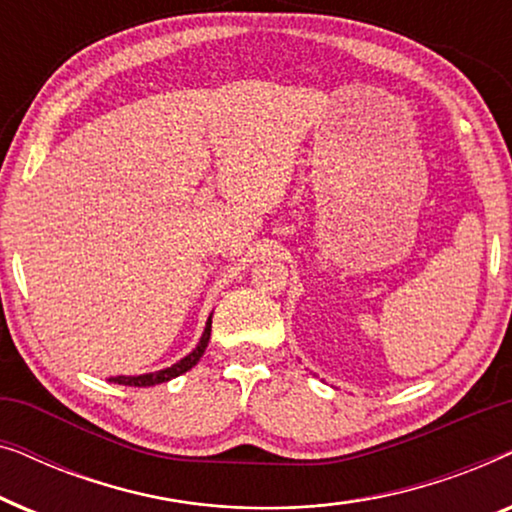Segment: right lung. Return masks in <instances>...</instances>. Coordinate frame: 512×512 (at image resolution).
Segmentation results:
<instances>
[{
	"label": "right lung",
	"instance_id": "right-lung-1",
	"mask_svg": "<svg viewBox=\"0 0 512 512\" xmlns=\"http://www.w3.org/2000/svg\"><path fill=\"white\" fill-rule=\"evenodd\" d=\"M209 335H212V314H209L207 324H205V331H202V338L198 345L191 354H186L184 359L172 363L170 368H163V370H153V373H144V375H116V377H109V382L114 384H123V387H156V384H163V382H170L174 377L184 375L191 370L195 363L200 361V356L205 354L207 349V342H209Z\"/></svg>",
	"mask_w": 512,
	"mask_h": 512
}]
</instances>
